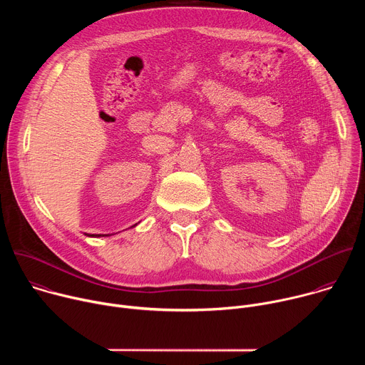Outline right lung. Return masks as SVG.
Masks as SVG:
<instances>
[{
    "label": "right lung",
    "instance_id": "add662e5",
    "mask_svg": "<svg viewBox=\"0 0 365 365\" xmlns=\"http://www.w3.org/2000/svg\"><path fill=\"white\" fill-rule=\"evenodd\" d=\"M85 235H88V237H96V238H98V237H108L110 234H108V235H102V234H92V235H91V234H85Z\"/></svg>",
    "mask_w": 365,
    "mask_h": 365
}]
</instances>
